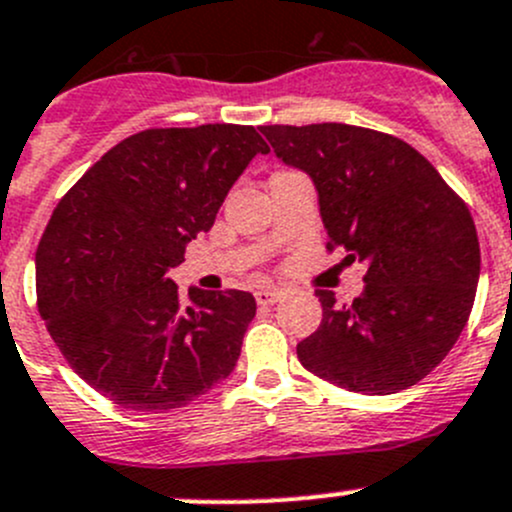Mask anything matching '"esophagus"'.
Returning a JSON list of instances; mask_svg holds the SVG:
<instances>
[{
	"label": "esophagus",
	"instance_id": "1",
	"mask_svg": "<svg viewBox=\"0 0 512 512\" xmlns=\"http://www.w3.org/2000/svg\"><path fill=\"white\" fill-rule=\"evenodd\" d=\"M282 299V292L275 287H267V289H257L255 292V302L260 304V307H272L275 302H280Z\"/></svg>",
	"mask_w": 512,
	"mask_h": 512
}]
</instances>
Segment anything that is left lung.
<instances>
[{"label": "left lung", "mask_w": 512, "mask_h": 512, "mask_svg": "<svg viewBox=\"0 0 512 512\" xmlns=\"http://www.w3.org/2000/svg\"><path fill=\"white\" fill-rule=\"evenodd\" d=\"M285 163L312 175L327 250L364 260V294L337 304L317 289L322 324L297 344L319 379L396 394L431 374L461 337L480 275L466 200L416 148L347 123L260 126Z\"/></svg>", "instance_id": "8db88e82"}]
</instances>
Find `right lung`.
<instances>
[{
    "mask_svg": "<svg viewBox=\"0 0 512 512\" xmlns=\"http://www.w3.org/2000/svg\"><path fill=\"white\" fill-rule=\"evenodd\" d=\"M270 146L252 126L146 128L59 200L36 247V307L66 364L131 411L180 409L230 376L255 297L165 277Z\"/></svg>",
    "mask_w": 512,
    "mask_h": 512,
    "instance_id": "right-lung-1",
    "label": "right lung"
}]
</instances>
